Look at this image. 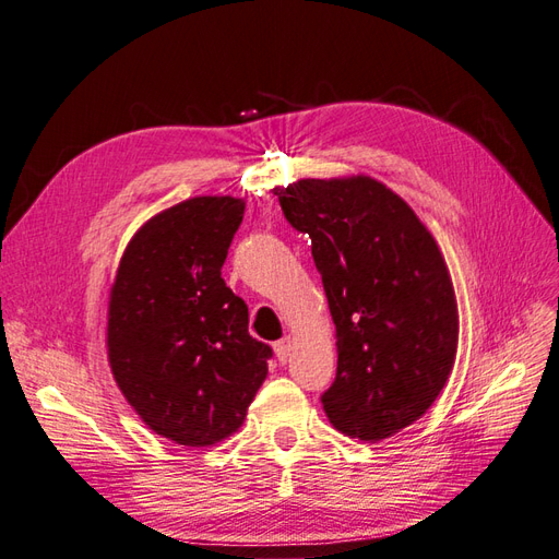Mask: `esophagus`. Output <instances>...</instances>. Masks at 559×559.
Returning a JSON list of instances; mask_svg holds the SVG:
<instances>
[{
  "mask_svg": "<svg viewBox=\"0 0 559 559\" xmlns=\"http://www.w3.org/2000/svg\"><path fill=\"white\" fill-rule=\"evenodd\" d=\"M292 349H294L292 337H282V341H277V343H275V354H277V359H280L282 364L289 361V357H292Z\"/></svg>",
  "mask_w": 559,
  "mask_h": 559,
  "instance_id": "obj_1",
  "label": "esophagus"
}]
</instances>
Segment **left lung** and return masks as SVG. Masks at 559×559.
I'll return each instance as SVG.
<instances>
[{"label": "left lung", "mask_w": 559, "mask_h": 559, "mask_svg": "<svg viewBox=\"0 0 559 559\" xmlns=\"http://www.w3.org/2000/svg\"><path fill=\"white\" fill-rule=\"evenodd\" d=\"M275 195L310 235L335 324L326 417L359 441L394 436L429 411L454 366L460 314L443 253L408 202L370 177L300 179Z\"/></svg>", "instance_id": "obj_1"}]
</instances>
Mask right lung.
Returning <instances> with one entry per match:
<instances>
[{
  "instance_id": "1",
  "label": "right lung",
  "mask_w": 559,
  "mask_h": 559,
  "mask_svg": "<svg viewBox=\"0 0 559 559\" xmlns=\"http://www.w3.org/2000/svg\"><path fill=\"white\" fill-rule=\"evenodd\" d=\"M245 200L200 195L134 233L109 298V364L128 403L158 436L207 448L242 427L273 349L222 265Z\"/></svg>"
}]
</instances>
